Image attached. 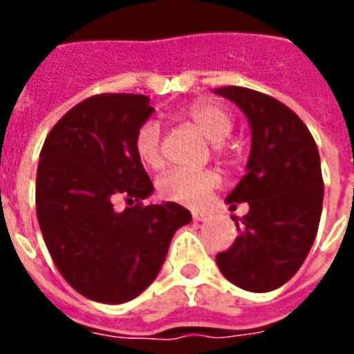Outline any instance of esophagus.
Here are the masks:
<instances>
[{
  "label": "esophagus",
  "mask_w": 354,
  "mask_h": 354,
  "mask_svg": "<svg viewBox=\"0 0 354 354\" xmlns=\"http://www.w3.org/2000/svg\"><path fill=\"white\" fill-rule=\"evenodd\" d=\"M207 218L205 212H193V222H207Z\"/></svg>",
  "instance_id": "1"
}]
</instances>
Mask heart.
<instances>
[{
  "instance_id": "heart-1",
  "label": "heart",
  "mask_w": 354,
  "mask_h": 354,
  "mask_svg": "<svg viewBox=\"0 0 354 354\" xmlns=\"http://www.w3.org/2000/svg\"><path fill=\"white\" fill-rule=\"evenodd\" d=\"M187 119L207 136L212 144L220 147L223 140L233 131V115L230 111L212 102H201L187 109ZM136 153L140 161L159 169L162 165L161 149V127L155 121H147L140 127L136 134ZM220 185V176L210 170L193 172V170H170L169 174L159 180L157 189L162 199L172 203H182L189 207H199L208 199V195Z\"/></svg>"
}]
</instances>
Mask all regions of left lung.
Masks as SVG:
<instances>
[{"instance_id":"obj_1","label":"left lung","mask_w":354,"mask_h":354,"mask_svg":"<svg viewBox=\"0 0 354 354\" xmlns=\"http://www.w3.org/2000/svg\"><path fill=\"white\" fill-rule=\"evenodd\" d=\"M248 119L252 142L245 176L227 195L241 235L216 256L222 274L248 292H271L288 282L319 231L324 184L319 147L299 117L282 102L245 87L214 88Z\"/></svg>"}]
</instances>
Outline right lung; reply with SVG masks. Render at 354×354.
<instances>
[{"instance_id": "right-lung-1", "label": "right lung", "mask_w": 354, "mask_h": 354, "mask_svg": "<svg viewBox=\"0 0 354 354\" xmlns=\"http://www.w3.org/2000/svg\"><path fill=\"white\" fill-rule=\"evenodd\" d=\"M153 111L144 94L87 98L53 127L39 155L35 208L45 245L68 284L100 304L140 296L176 230L192 222L176 203H140L153 184L134 142ZM117 194L139 205L117 213Z\"/></svg>"}]
</instances>
